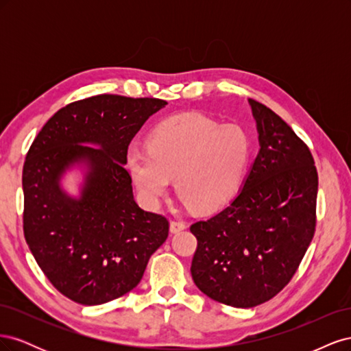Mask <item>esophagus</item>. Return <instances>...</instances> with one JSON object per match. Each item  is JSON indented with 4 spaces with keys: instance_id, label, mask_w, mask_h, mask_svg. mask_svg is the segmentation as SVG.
Listing matches in <instances>:
<instances>
[{
    "instance_id": "obj_1",
    "label": "esophagus",
    "mask_w": 351,
    "mask_h": 351,
    "mask_svg": "<svg viewBox=\"0 0 351 351\" xmlns=\"http://www.w3.org/2000/svg\"><path fill=\"white\" fill-rule=\"evenodd\" d=\"M186 227H187V224H186L184 221H182V219H174V221L169 222V231H171L173 234H176V232L183 231Z\"/></svg>"
}]
</instances>
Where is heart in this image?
Segmentation results:
<instances>
[{"mask_svg": "<svg viewBox=\"0 0 351 351\" xmlns=\"http://www.w3.org/2000/svg\"><path fill=\"white\" fill-rule=\"evenodd\" d=\"M149 149L132 147L127 169L145 200L156 204L176 178L187 205L212 212L236 196L250 156L241 127L199 114L176 115L159 123L147 139Z\"/></svg>", "mask_w": 351, "mask_h": 351, "instance_id": "heart-1", "label": "heart"}]
</instances>
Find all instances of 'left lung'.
<instances>
[{"label":"left lung","instance_id":"left-lung-1","mask_svg":"<svg viewBox=\"0 0 351 351\" xmlns=\"http://www.w3.org/2000/svg\"><path fill=\"white\" fill-rule=\"evenodd\" d=\"M261 149L231 204L190 227L192 277L212 300L253 307L290 282L316 226L317 173L309 147L280 115L249 99Z\"/></svg>","mask_w":351,"mask_h":351}]
</instances>
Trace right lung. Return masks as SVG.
I'll return each instance as SVG.
<instances>
[{"instance_id": "right-lung-1", "label": "right lung", "mask_w": 351, "mask_h": 351, "mask_svg": "<svg viewBox=\"0 0 351 351\" xmlns=\"http://www.w3.org/2000/svg\"><path fill=\"white\" fill-rule=\"evenodd\" d=\"M156 98L97 95L58 110L35 137L23 165V231L39 268L70 300L111 302L141 282L152 253L168 237V219L143 210L124 168L127 149ZM85 168L79 198L60 178Z\"/></svg>"}]
</instances>
